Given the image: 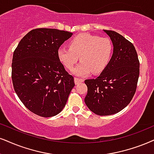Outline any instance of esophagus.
<instances>
[{
    "label": "esophagus",
    "mask_w": 154,
    "mask_h": 154,
    "mask_svg": "<svg viewBox=\"0 0 154 154\" xmlns=\"http://www.w3.org/2000/svg\"><path fill=\"white\" fill-rule=\"evenodd\" d=\"M84 82V79H82L77 78V77H75V85H78L79 83H80V82Z\"/></svg>",
    "instance_id": "obj_1"
}]
</instances>
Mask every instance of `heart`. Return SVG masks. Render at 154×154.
Wrapping results in <instances>:
<instances>
[{
  "label": "heart",
  "instance_id": "heart-1",
  "mask_svg": "<svg viewBox=\"0 0 154 154\" xmlns=\"http://www.w3.org/2000/svg\"><path fill=\"white\" fill-rule=\"evenodd\" d=\"M114 53V45L108 38H100L89 33L77 35L69 40V47L57 51L60 61L68 69H72L80 58L81 63L74 73L86 76L91 72L101 73L106 69Z\"/></svg>",
  "mask_w": 154,
  "mask_h": 154
}]
</instances>
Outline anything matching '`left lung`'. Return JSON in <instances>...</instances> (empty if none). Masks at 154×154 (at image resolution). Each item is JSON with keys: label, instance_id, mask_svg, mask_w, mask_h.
Masks as SVG:
<instances>
[{"label": "left lung", "instance_id": "obj_1", "mask_svg": "<svg viewBox=\"0 0 154 154\" xmlns=\"http://www.w3.org/2000/svg\"><path fill=\"white\" fill-rule=\"evenodd\" d=\"M114 45V53L106 69L96 79H86L87 107L100 116L119 112L129 104L137 90L139 60L131 42L118 32L104 30Z\"/></svg>", "mask_w": 154, "mask_h": 154}]
</instances>
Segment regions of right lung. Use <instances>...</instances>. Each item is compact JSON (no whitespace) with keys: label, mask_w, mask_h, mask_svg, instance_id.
<instances>
[{"label":"right lung","mask_w":154,"mask_h":154,"mask_svg":"<svg viewBox=\"0 0 154 154\" xmlns=\"http://www.w3.org/2000/svg\"><path fill=\"white\" fill-rule=\"evenodd\" d=\"M72 35L57 29H34L23 37L13 52L15 91L25 107L37 115L51 117L59 114L75 87L74 77L57 56L59 48Z\"/></svg>","instance_id":"right-lung-1"}]
</instances>
